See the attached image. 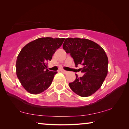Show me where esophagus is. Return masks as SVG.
<instances>
[{
  "mask_svg": "<svg viewBox=\"0 0 129 129\" xmlns=\"http://www.w3.org/2000/svg\"><path fill=\"white\" fill-rule=\"evenodd\" d=\"M60 71L64 73H67L68 72V71H66V70H60Z\"/></svg>",
  "mask_w": 129,
  "mask_h": 129,
  "instance_id": "1",
  "label": "esophagus"
}]
</instances>
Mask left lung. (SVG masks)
Listing matches in <instances>:
<instances>
[{
    "mask_svg": "<svg viewBox=\"0 0 129 129\" xmlns=\"http://www.w3.org/2000/svg\"><path fill=\"white\" fill-rule=\"evenodd\" d=\"M63 48L70 53L75 61V66L82 64L80 69L84 73L70 83L72 90L79 96L87 97L100 89L107 75L108 58L105 50L95 42L87 39L67 38Z\"/></svg>",
    "mask_w": 129,
    "mask_h": 129,
    "instance_id": "1",
    "label": "left lung"
}]
</instances>
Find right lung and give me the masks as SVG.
<instances>
[{
  "instance_id": "add662e5",
  "label": "right lung",
  "mask_w": 129,
  "mask_h": 129,
  "mask_svg": "<svg viewBox=\"0 0 129 129\" xmlns=\"http://www.w3.org/2000/svg\"><path fill=\"white\" fill-rule=\"evenodd\" d=\"M64 38H41L27 44L19 53L16 63L17 78L26 90L37 94L51 85L57 72L47 69L46 63L62 45Z\"/></svg>"
}]
</instances>
